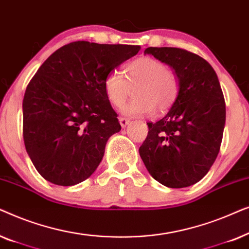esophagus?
Returning a JSON list of instances; mask_svg holds the SVG:
<instances>
[{
  "mask_svg": "<svg viewBox=\"0 0 249 249\" xmlns=\"http://www.w3.org/2000/svg\"><path fill=\"white\" fill-rule=\"evenodd\" d=\"M119 121H120V124H121L122 128H125L129 124H130V120H129V119H127V118H120V119H119Z\"/></svg>",
  "mask_w": 249,
  "mask_h": 249,
  "instance_id": "obj_1",
  "label": "esophagus"
}]
</instances>
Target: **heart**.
<instances>
[{
	"instance_id": "heart-1",
	"label": "heart",
	"mask_w": 249,
	"mask_h": 249,
	"mask_svg": "<svg viewBox=\"0 0 249 249\" xmlns=\"http://www.w3.org/2000/svg\"><path fill=\"white\" fill-rule=\"evenodd\" d=\"M124 78L119 72L105 77L103 86L107 100L114 107H121L135 87L134 98L122 107L128 117L149 115L155 107L168 111L178 98L180 84L177 74L166 69V64L151 56L138 57L124 67Z\"/></svg>"
}]
</instances>
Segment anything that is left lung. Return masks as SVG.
Listing matches in <instances>:
<instances>
[{
  "label": "left lung",
  "instance_id": "1",
  "mask_svg": "<svg viewBox=\"0 0 249 249\" xmlns=\"http://www.w3.org/2000/svg\"><path fill=\"white\" fill-rule=\"evenodd\" d=\"M145 54L173 68L180 90L168 114L147 124L139 154L156 181L185 188L202 180L219 154L226 124L222 89L211 64L195 53L148 47Z\"/></svg>",
  "mask_w": 249,
  "mask_h": 249
}]
</instances>
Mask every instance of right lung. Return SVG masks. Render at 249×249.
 Returning a JSON list of instances; mask_svg holds the SVG:
<instances>
[{
    "mask_svg": "<svg viewBox=\"0 0 249 249\" xmlns=\"http://www.w3.org/2000/svg\"><path fill=\"white\" fill-rule=\"evenodd\" d=\"M141 46L78 40L47 57L26 88L23 142L34 166L59 186L93 175L107 139L121 130L104 79Z\"/></svg>",
    "mask_w": 249,
    "mask_h": 249,
    "instance_id": "right-lung-1",
    "label": "right lung"
}]
</instances>
